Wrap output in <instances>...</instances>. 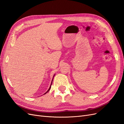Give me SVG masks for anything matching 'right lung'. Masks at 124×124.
Listing matches in <instances>:
<instances>
[{
	"instance_id": "right-lung-1",
	"label": "right lung",
	"mask_w": 124,
	"mask_h": 124,
	"mask_svg": "<svg viewBox=\"0 0 124 124\" xmlns=\"http://www.w3.org/2000/svg\"><path fill=\"white\" fill-rule=\"evenodd\" d=\"M52 83H51V86H50V88H49V89H48V90L46 92V93L45 94H46V93H48V92L49 91V90H50V88H51V85H52Z\"/></svg>"
}]
</instances>
